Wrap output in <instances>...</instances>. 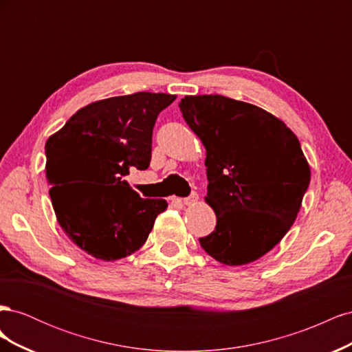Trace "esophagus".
Instances as JSON below:
<instances>
[{
  "mask_svg": "<svg viewBox=\"0 0 352 352\" xmlns=\"http://www.w3.org/2000/svg\"><path fill=\"white\" fill-rule=\"evenodd\" d=\"M197 201H198V194H197V192H192L189 197L184 198V204H185V206H192V204H195Z\"/></svg>",
  "mask_w": 352,
  "mask_h": 352,
  "instance_id": "34e87169",
  "label": "esophagus"
}]
</instances>
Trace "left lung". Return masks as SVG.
I'll return each instance as SVG.
<instances>
[{
    "label": "left lung",
    "mask_w": 352,
    "mask_h": 352,
    "mask_svg": "<svg viewBox=\"0 0 352 352\" xmlns=\"http://www.w3.org/2000/svg\"><path fill=\"white\" fill-rule=\"evenodd\" d=\"M179 107L207 151L217 225L201 247L226 265L258 260L291 229L310 185L300 141L278 117L223 95H189Z\"/></svg>",
    "instance_id": "left-lung-1"
}]
</instances>
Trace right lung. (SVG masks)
I'll return each mask as SVG.
<instances>
[{
	"instance_id": "right-lung-1",
	"label": "right lung",
	"mask_w": 352,
	"mask_h": 352,
	"mask_svg": "<svg viewBox=\"0 0 352 352\" xmlns=\"http://www.w3.org/2000/svg\"><path fill=\"white\" fill-rule=\"evenodd\" d=\"M176 95L136 92L74 113L45 144V173L57 220L69 239L102 261L145 243L166 199L141 198L123 179L151 162L153 129Z\"/></svg>"
}]
</instances>
